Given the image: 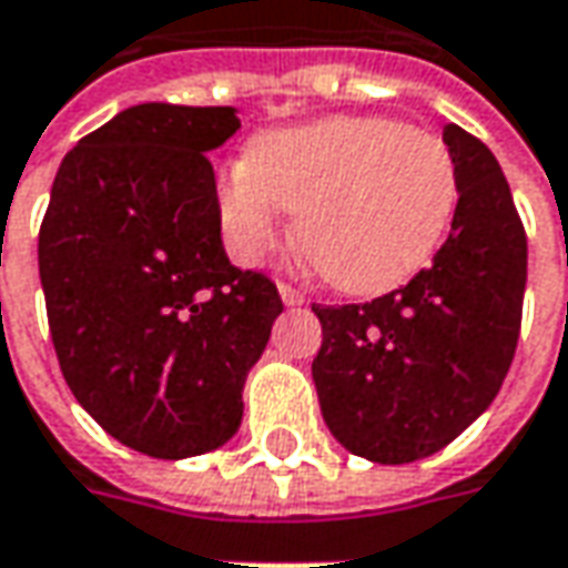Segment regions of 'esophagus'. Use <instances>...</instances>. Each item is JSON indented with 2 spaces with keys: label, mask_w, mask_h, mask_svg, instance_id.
I'll return each instance as SVG.
<instances>
[{
  "label": "esophagus",
  "mask_w": 568,
  "mask_h": 568,
  "mask_svg": "<svg viewBox=\"0 0 568 568\" xmlns=\"http://www.w3.org/2000/svg\"><path fill=\"white\" fill-rule=\"evenodd\" d=\"M277 291H281V300H284L287 306H303V303H306V294H303L300 287H294V284H287V281H281Z\"/></svg>",
  "instance_id": "obj_1"
}]
</instances>
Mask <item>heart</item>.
<instances>
[{"label": "heart", "mask_w": 568, "mask_h": 568, "mask_svg": "<svg viewBox=\"0 0 568 568\" xmlns=\"http://www.w3.org/2000/svg\"><path fill=\"white\" fill-rule=\"evenodd\" d=\"M458 161L439 135L379 116H338L277 129L217 180L230 250L258 262L296 243L328 284L379 294L420 272L458 207Z\"/></svg>", "instance_id": "1"}]
</instances>
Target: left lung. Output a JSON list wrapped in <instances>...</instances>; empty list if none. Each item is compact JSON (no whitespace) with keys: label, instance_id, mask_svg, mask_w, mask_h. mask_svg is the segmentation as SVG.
<instances>
[{"label":"left lung","instance_id":"left-lung-1","mask_svg":"<svg viewBox=\"0 0 568 568\" xmlns=\"http://www.w3.org/2000/svg\"><path fill=\"white\" fill-rule=\"evenodd\" d=\"M458 207L433 265L369 303L322 306L318 407L341 446L376 465L446 448L496 398L521 332L528 236L493 151L448 122Z\"/></svg>","mask_w":568,"mask_h":568}]
</instances>
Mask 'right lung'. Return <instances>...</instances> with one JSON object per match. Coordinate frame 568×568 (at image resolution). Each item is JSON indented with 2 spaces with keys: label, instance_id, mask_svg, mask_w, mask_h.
I'll list each match as a JSON object with an SVG mask.
<instances>
[{
  "label": "right lung",
  "instance_id": "obj_1",
  "mask_svg": "<svg viewBox=\"0 0 568 568\" xmlns=\"http://www.w3.org/2000/svg\"><path fill=\"white\" fill-rule=\"evenodd\" d=\"M233 106L139 103L65 154L37 262L59 369L122 446L192 458L243 420V385L284 303L230 265L207 151Z\"/></svg>",
  "mask_w": 568,
  "mask_h": 568
}]
</instances>
